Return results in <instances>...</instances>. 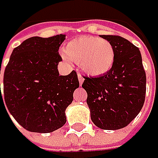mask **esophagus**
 Returning a JSON list of instances; mask_svg holds the SVG:
<instances>
[{"label": "esophagus", "instance_id": "esophagus-1", "mask_svg": "<svg viewBox=\"0 0 158 158\" xmlns=\"http://www.w3.org/2000/svg\"><path fill=\"white\" fill-rule=\"evenodd\" d=\"M77 77H78V81H80V83L82 84V82L84 81V77H82V75L78 74V75H77Z\"/></svg>", "mask_w": 158, "mask_h": 158}]
</instances>
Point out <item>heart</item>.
Segmentation results:
<instances>
[{"mask_svg": "<svg viewBox=\"0 0 158 158\" xmlns=\"http://www.w3.org/2000/svg\"><path fill=\"white\" fill-rule=\"evenodd\" d=\"M65 61L78 63L89 76L99 77L107 74L115 62L112 44L94 36H81L70 41L63 54Z\"/></svg>", "mask_w": 158, "mask_h": 158, "instance_id": "obj_1", "label": "heart"}]
</instances>
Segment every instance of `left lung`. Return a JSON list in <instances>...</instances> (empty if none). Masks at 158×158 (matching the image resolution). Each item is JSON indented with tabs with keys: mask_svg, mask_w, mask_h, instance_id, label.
<instances>
[{
	"mask_svg": "<svg viewBox=\"0 0 158 158\" xmlns=\"http://www.w3.org/2000/svg\"><path fill=\"white\" fill-rule=\"evenodd\" d=\"M115 51L112 68L99 77H84L82 88L94 125L105 130L126 127L139 113L145 100L146 74L135 45L119 35H101Z\"/></svg>",
	"mask_w": 158,
	"mask_h": 158,
	"instance_id": "obj_1",
	"label": "left lung"
}]
</instances>
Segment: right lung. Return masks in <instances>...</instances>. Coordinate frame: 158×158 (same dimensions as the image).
I'll list each match as a JSON object with an SVG mask.
<instances>
[{"mask_svg": "<svg viewBox=\"0 0 158 158\" xmlns=\"http://www.w3.org/2000/svg\"><path fill=\"white\" fill-rule=\"evenodd\" d=\"M64 39V35L28 38L14 48L4 69L0 102L28 131L49 133L66 122L65 109L80 82L75 70L59 75L58 50Z\"/></svg>", "mask_w": 158, "mask_h": 158, "instance_id": "add662e5", "label": "right lung"}]
</instances>
